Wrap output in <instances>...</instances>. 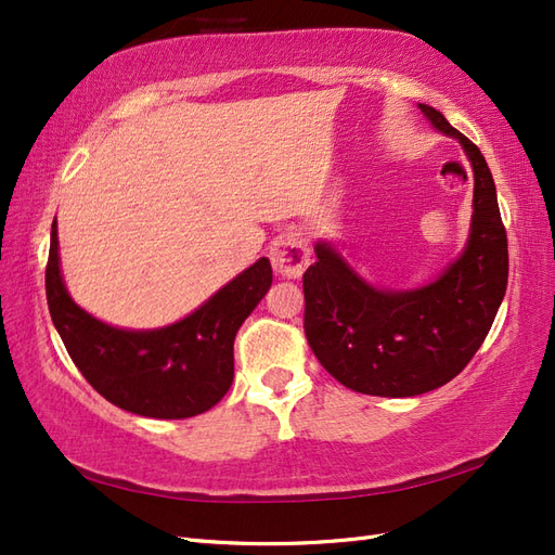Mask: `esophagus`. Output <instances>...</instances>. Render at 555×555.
Instances as JSON below:
<instances>
[{
  "label": "esophagus",
  "instance_id": "esophagus-1",
  "mask_svg": "<svg viewBox=\"0 0 555 555\" xmlns=\"http://www.w3.org/2000/svg\"><path fill=\"white\" fill-rule=\"evenodd\" d=\"M271 263L282 278H300L310 263V247L300 231H284L271 247Z\"/></svg>",
  "mask_w": 555,
  "mask_h": 555
}]
</instances>
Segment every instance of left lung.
Wrapping results in <instances>:
<instances>
[{
  "label": "left lung",
  "instance_id": "1",
  "mask_svg": "<svg viewBox=\"0 0 555 555\" xmlns=\"http://www.w3.org/2000/svg\"><path fill=\"white\" fill-rule=\"evenodd\" d=\"M426 120L456 139L473 166V220L461 255L428 284L384 289L367 282L331 241H317L304 273L306 338L347 389L410 398L440 389L475 357L507 292V233L495 182L479 147L433 106Z\"/></svg>",
  "mask_w": 555,
  "mask_h": 555
}]
</instances>
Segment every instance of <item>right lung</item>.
<instances>
[{
  "label": "right lung",
  "instance_id": "right-lung-1",
  "mask_svg": "<svg viewBox=\"0 0 555 555\" xmlns=\"http://www.w3.org/2000/svg\"><path fill=\"white\" fill-rule=\"evenodd\" d=\"M273 284L261 257L206 304L162 328H120L82 310L66 292L57 220L46 268L48 310L72 361L92 389L131 414L188 418L208 412L233 382V340Z\"/></svg>",
  "mask_w": 555,
  "mask_h": 555
}]
</instances>
